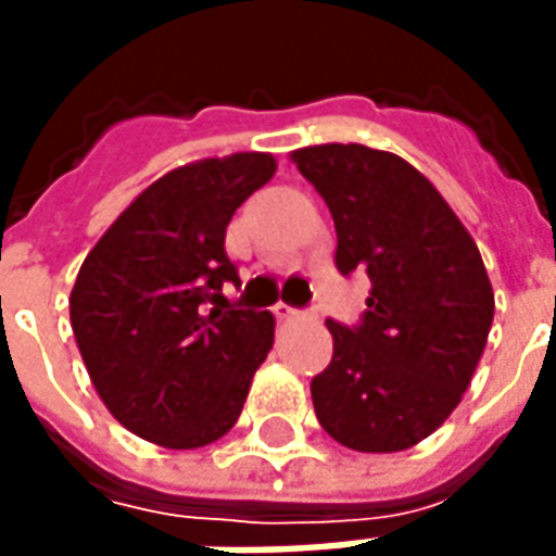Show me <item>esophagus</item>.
<instances>
[{"label":"esophagus","mask_w":556,"mask_h":556,"mask_svg":"<svg viewBox=\"0 0 556 556\" xmlns=\"http://www.w3.org/2000/svg\"><path fill=\"white\" fill-rule=\"evenodd\" d=\"M274 315H277L279 321H294V318H301V313H298V309H291V306H286V303H277V306H274Z\"/></svg>","instance_id":"obj_1"}]
</instances>
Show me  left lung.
I'll list each match as a JSON object with an SVG mask.
<instances>
[{"mask_svg":"<svg viewBox=\"0 0 556 556\" xmlns=\"http://www.w3.org/2000/svg\"><path fill=\"white\" fill-rule=\"evenodd\" d=\"M289 157L330 207L339 270L372 279L361 327L327 321L333 361L313 378L315 417L357 453L417 446L458 408L489 342L494 291L482 255L399 154L327 142Z\"/></svg>","mask_w":556,"mask_h":556,"instance_id":"8db88e82","label":"left lung"}]
</instances>
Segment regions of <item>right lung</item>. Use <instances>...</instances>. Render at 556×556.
Returning a JSON list of instances; mask_svg holds the SVG:
<instances>
[{
  "label": "right lung",
  "instance_id": "obj_1",
  "mask_svg": "<svg viewBox=\"0 0 556 556\" xmlns=\"http://www.w3.org/2000/svg\"><path fill=\"white\" fill-rule=\"evenodd\" d=\"M274 172L265 151L184 163L148 184L79 267L77 349L106 410L142 441L195 450L241 417L277 321L229 309L223 286L241 279L223 241Z\"/></svg>",
  "mask_w": 556,
  "mask_h": 556
}]
</instances>
